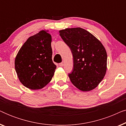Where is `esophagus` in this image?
I'll return each instance as SVG.
<instances>
[{"mask_svg":"<svg viewBox=\"0 0 126 126\" xmlns=\"http://www.w3.org/2000/svg\"><path fill=\"white\" fill-rule=\"evenodd\" d=\"M59 66H63V63H59Z\"/></svg>","mask_w":126,"mask_h":126,"instance_id":"34e87169","label":"esophagus"}]
</instances>
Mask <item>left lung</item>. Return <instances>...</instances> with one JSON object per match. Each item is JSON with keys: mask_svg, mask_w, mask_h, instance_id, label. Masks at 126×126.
Returning a JSON list of instances; mask_svg holds the SVG:
<instances>
[{"mask_svg": "<svg viewBox=\"0 0 126 126\" xmlns=\"http://www.w3.org/2000/svg\"><path fill=\"white\" fill-rule=\"evenodd\" d=\"M60 35L70 49L73 69L69 77L72 83L82 91L97 87L107 71V55L100 41L85 29L67 28Z\"/></svg>", "mask_w": 126, "mask_h": 126, "instance_id": "left-lung-1", "label": "left lung"}]
</instances>
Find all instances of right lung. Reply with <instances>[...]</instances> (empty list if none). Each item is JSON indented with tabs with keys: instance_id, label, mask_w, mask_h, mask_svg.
Returning a JSON list of instances; mask_svg holds the SVG:
<instances>
[{
	"instance_id": "obj_1",
	"label": "right lung",
	"mask_w": 126,
	"mask_h": 126,
	"mask_svg": "<svg viewBox=\"0 0 126 126\" xmlns=\"http://www.w3.org/2000/svg\"><path fill=\"white\" fill-rule=\"evenodd\" d=\"M51 36L41 30L31 36L20 47L15 59L19 80L27 88L42 89L50 81L56 65L52 61Z\"/></svg>"
}]
</instances>
